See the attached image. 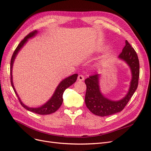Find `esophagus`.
Instances as JSON below:
<instances>
[{
    "instance_id": "esophagus-1",
    "label": "esophagus",
    "mask_w": 151,
    "mask_h": 151,
    "mask_svg": "<svg viewBox=\"0 0 151 151\" xmlns=\"http://www.w3.org/2000/svg\"><path fill=\"white\" fill-rule=\"evenodd\" d=\"M77 80H78L79 81H83L84 80V76H83L82 74H80L78 76V77H77Z\"/></svg>"
}]
</instances>
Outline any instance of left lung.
Listing matches in <instances>:
<instances>
[{"instance_id": "8db88e82", "label": "left lung", "mask_w": 151, "mask_h": 151, "mask_svg": "<svg viewBox=\"0 0 151 151\" xmlns=\"http://www.w3.org/2000/svg\"><path fill=\"white\" fill-rule=\"evenodd\" d=\"M118 57L128 63L132 74L130 89L124 98L120 101H113L103 96L99 90V74L90 76L85 79L87 88L86 105L91 112L97 116H108L122 111L137 88L140 74L139 61L137 54L127 40L125 41V46Z\"/></svg>"}]
</instances>
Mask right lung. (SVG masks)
<instances>
[{
  "instance_id": "add662e5",
  "label": "right lung",
  "mask_w": 151,
  "mask_h": 151,
  "mask_svg": "<svg viewBox=\"0 0 151 151\" xmlns=\"http://www.w3.org/2000/svg\"><path fill=\"white\" fill-rule=\"evenodd\" d=\"M36 33H37V31L34 30L32 32H31V33H29L28 35L26 36L21 41L19 45H18V46L16 47V50H14V52L12 58H11V65H10L11 83V85L12 86V88H13L14 91L16 96H17L18 99H19V101H20V103L22 105V106H23L25 109H27V110L35 113L36 114H39V115H49V114H52L53 113H55L59 108L60 107V106L62 104V102H63L62 96H63V93H64L65 90L67 88H68V87L70 86L72 84H73L75 83L77 80V76L78 75L76 74L71 76L68 77L64 80H63L58 86L57 88L56 89L55 91V93L53 94L52 98L50 99L46 104L43 105L42 106H41L40 108H29V107L26 106V105H24L23 103H22L20 100V98H19V96H18V95L15 90L14 87V85H13L12 76V65H13L14 61V59L17 55L18 52L19 51V50L22 47L24 44L27 42V40H28V38L33 37V36H35Z\"/></svg>"
}]
</instances>
